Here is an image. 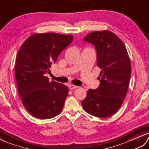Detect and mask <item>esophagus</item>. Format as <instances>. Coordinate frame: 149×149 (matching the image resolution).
Listing matches in <instances>:
<instances>
[{
	"label": "esophagus",
	"mask_w": 149,
	"mask_h": 149,
	"mask_svg": "<svg viewBox=\"0 0 149 149\" xmlns=\"http://www.w3.org/2000/svg\"><path fill=\"white\" fill-rule=\"evenodd\" d=\"M69 89H70V90H72V89H74V88H78V87H77V86H76V85L70 84V85H69Z\"/></svg>",
	"instance_id": "esophagus-1"
}]
</instances>
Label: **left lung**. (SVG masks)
<instances>
[{"label": "left lung", "mask_w": 149, "mask_h": 149, "mask_svg": "<svg viewBox=\"0 0 149 149\" xmlns=\"http://www.w3.org/2000/svg\"><path fill=\"white\" fill-rule=\"evenodd\" d=\"M84 40L96 49L101 72L100 86L95 90L89 89L81 105L94 117H111L123 103L130 84L131 65L127 51L116 34L106 30L89 33Z\"/></svg>", "instance_id": "obj_1"}]
</instances>
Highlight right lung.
<instances>
[{"label": "right lung", "instance_id": "1", "mask_svg": "<svg viewBox=\"0 0 149 149\" xmlns=\"http://www.w3.org/2000/svg\"><path fill=\"white\" fill-rule=\"evenodd\" d=\"M71 34L36 33L31 35L19 48L16 58L15 73L22 104L29 113L39 119L57 116L63 109L68 94L64 84L49 81L50 72L64 49L70 45Z\"/></svg>", "mask_w": 149, "mask_h": 149}]
</instances>
